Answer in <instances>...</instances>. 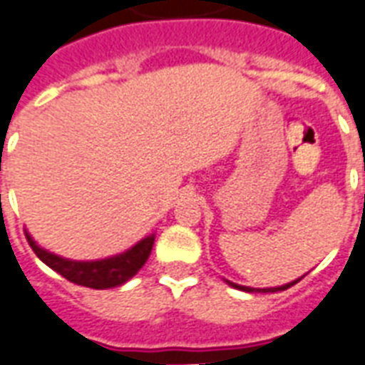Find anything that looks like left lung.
I'll list each match as a JSON object with an SVG mask.
<instances>
[{"label": "left lung", "mask_w": 365, "mask_h": 365, "mask_svg": "<svg viewBox=\"0 0 365 365\" xmlns=\"http://www.w3.org/2000/svg\"><path fill=\"white\" fill-rule=\"evenodd\" d=\"M304 277V275H302ZM302 277H299V279H294V282L291 283H285V285H279V287H266V289H255V287H245V285H237V283H232V282H227L226 283L230 285V287L233 289H239V291H245V293H277V291H285V289L289 287H293L294 283H299Z\"/></svg>", "instance_id": "left-lung-1"}]
</instances>
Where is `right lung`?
Segmentation results:
<instances>
[{"label":"right lung","instance_id":"1","mask_svg":"<svg viewBox=\"0 0 365 365\" xmlns=\"http://www.w3.org/2000/svg\"><path fill=\"white\" fill-rule=\"evenodd\" d=\"M26 239L41 262L47 264L49 268L55 269L68 282L82 285V287L113 289L124 285L128 279H132L133 275L143 268V264L147 262L153 250L155 233L143 237L120 255L101 258V260H71V258L59 257V255L40 247L28 232Z\"/></svg>","mask_w":365,"mask_h":365}]
</instances>
